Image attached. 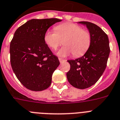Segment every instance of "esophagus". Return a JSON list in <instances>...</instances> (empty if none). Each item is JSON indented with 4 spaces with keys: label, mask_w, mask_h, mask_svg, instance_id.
<instances>
[{
    "label": "esophagus",
    "mask_w": 120,
    "mask_h": 120,
    "mask_svg": "<svg viewBox=\"0 0 120 120\" xmlns=\"http://www.w3.org/2000/svg\"><path fill=\"white\" fill-rule=\"evenodd\" d=\"M58 60H59V61H60V63H62V62H66V60H65V59H62V58H58Z\"/></svg>",
    "instance_id": "1"
}]
</instances>
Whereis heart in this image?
<instances>
[{
	"instance_id": "1",
	"label": "heart",
	"mask_w": 120,
	"mask_h": 120,
	"mask_svg": "<svg viewBox=\"0 0 120 120\" xmlns=\"http://www.w3.org/2000/svg\"><path fill=\"white\" fill-rule=\"evenodd\" d=\"M46 45L55 50L62 45L65 46L57 52L60 57L68 56L72 53L75 57L83 55L91 45V37L88 30L73 23H63L55 27V31L48 30L44 36Z\"/></svg>"
}]
</instances>
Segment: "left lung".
<instances>
[{
  "label": "left lung",
  "instance_id": "left-lung-1",
  "mask_svg": "<svg viewBox=\"0 0 120 120\" xmlns=\"http://www.w3.org/2000/svg\"><path fill=\"white\" fill-rule=\"evenodd\" d=\"M78 23L88 29L91 45L82 57L68 60L70 69L66 76L72 86L85 89L94 85L103 74L110 54L109 41L107 34L96 24L86 21Z\"/></svg>",
  "mask_w": 120,
  "mask_h": 120
}]
</instances>
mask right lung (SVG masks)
<instances>
[{
    "label": "right lung",
    "instance_id": "1",
    "mask_svg": "<svg viewBox=\"0 0 120 120\" xmlns=\"http://www.w3.org/2000/svg\"><path fill=\"white\" fill-rule=\"evenodd\" d=\"M62 21L57 18L29 20L18 28L10 47L13 71L21 83L32 91H43L52 82L54 71L60 65L44 40L51 26Z\"/></svg>",
    "mask_w": 120,
    "mask_h": 120
}]
</instances>
